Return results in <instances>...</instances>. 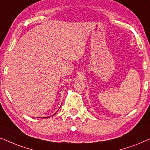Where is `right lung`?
<instances>
[{
    "label": "right lung",
    "instance_id": "add662e5",
    "mask_svg": "<svg viewBox=\"0 0 150 150\" xmlns=\"http://www.w3.org/2000/svg\"><path fill=\"white\" fill-rule=\"evenodd\" d=\"M55 114H54V115H55ZM54 115H53L52 116H53ZM39 118H40V117H39ZM44 118H49V117H44Z\"/></svg>",
    "mask_w": 150,
    "mask_h": 150
}]
</instances>
